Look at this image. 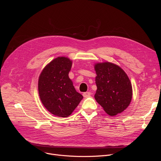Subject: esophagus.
I'll return each instance as SVG.
<instances>
[{
  "label": "esophagus",
  "instance_id": "34e87169",
  "mask_svg": "<svg viewBox=\"0 0 161 161\" xmlns=\"http://www.w3.org/2000/svg\"><path fill=\"white\" fill-rule=\"evenodd\" d=\"M91 93L90 92H83V96L85 98H87V97H89L91 96Z\"/></svg>",
  "mask_w": 161,
  "mask_h": 161
}]
</instances>
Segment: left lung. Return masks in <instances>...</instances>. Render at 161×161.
Wrapping results in <instances>:
<instances>
[{"mask_svg": "<svg viewBox=\"0 0 161 161\" xmlns=\"http://www.w3.org/2000/svg\"><path fill=\"white\" fill-rule=\"evenodd\" d=\"M95 69L97 102L109 115L121 113L130 104L132 95L127 75L119 66L108 62L95 64Z\"/></svg>", "mask_w": 161, "mask_h": 161, "instance_id": "left-lung-1", "label": "left lung"}]
</instances>
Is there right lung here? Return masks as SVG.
<instances>
[{
    "label": "right lung",
    "instance_id": "add662e5",
    "mask_svg": "<svg viewBox=\"0 0 161 161\" xmlns=\"http://www.w3.org/2000/svg\"><path fill=\"white\" fill-rule=\"evenodd\" d=\"M71 67L69 58L57 57L44 68L39 77L42 103L50 113L58 117L69 116L83 98L69 78Z\"/></svg>",
    "mask_w": 161,
    "mask_h": 161
}]
</instances>
